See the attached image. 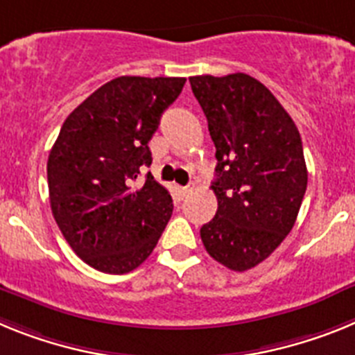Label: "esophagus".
I'll return each instance as SVG.
<instances>
[{
	"label": "esophagus",
	"instance_id": "obj_1",
	"mask_svg": "<svg viewBox=\"0 0 355 355\" xmlns=\"http://www.w3.org/2000/svg\"><path fill=\"white\" fill-rule=\"evenodd\" d=\"M178 193H180L182 196H187L191 193V187L186 186V187H178Z\"/></svg>",
	"mask_w": 355,
	"mask_h": 355
}]
</instances>
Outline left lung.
<instances>
[{"label": "left lung", "instance_id": "left-lung-1", "mask_svg": "<svg viewBox=\"0 0 355 355\" xmlns=\"http://www.w3.org/2000/svg\"><path fill=\"white\" fill-rule=\"evenodd\" d=\"M216 146L218 211L200 229L214 261L234 271L263 263L297 221L307 189L300 134L270 89L245 73L191 76Z\"/></svg>", "mask_w": 355, "mask_h": 355}]
</instances>
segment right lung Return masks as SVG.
<instances>
[{
    "label": "right lung",
    "instance_id": "obj_1",
    "mask_svg": "<svg viewBox=\"0 0 355 355\" xmlns=\"http://www.w3.org/2000/svg\"><path fill=\"white\" fill-rule=\"evenodd\" d=\"M186 78L119 76L76 107L48 157L51 212L84 263L123 275L164 232L173 200L152 173L148 143Z\"/></svg>",
    "mask_w": 355,
    "mask_h": 355
}]
</instances>
